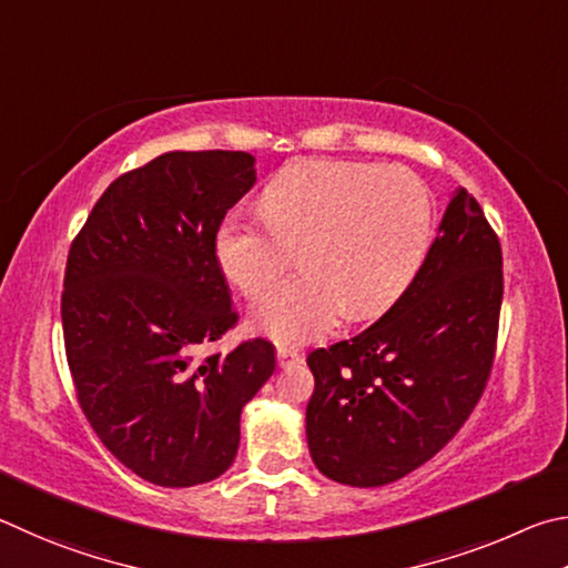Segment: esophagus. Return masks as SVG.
<instances>
[{"mask_svg":"<svg viewBox=\"0 0 568 568\" xmlns=\"http://www.w3.org/2000/svg\"><path fill=\"white\" fill-rule=\"evenodd\" d=\"M304 356L294 349H286V346H278L276 349V364L286 369V366H294V364H302Z\"/></svg>","mask_w":568,"mask_h":568,"instance_id":"obj_1","label":"esophagus"}]
</instances>
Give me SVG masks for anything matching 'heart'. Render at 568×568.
<instances>
[{"label": "heart", "instance_id": "b5f03b06", "mask_svg": "<svg viewBox=\"0 0 568 568\" xmlns=\"http://www.w3.org/2000/svg\"><path fill=\"white\" fill-rule=\"evenodd\" d=\"M264 219L229 216L216 262L248 300L263 294L302 245L305 268L258 300L252 329L306 344L342 320H372L409 290L434 239V202L419 174L376 162L306 159L262 194Z\"/></svg>", "mask_w": 568, "mask_h": 568}]
</instances>
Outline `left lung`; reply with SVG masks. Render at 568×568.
Wrapping results in <instances>:
<instances>
[{"label":"left lung","instance_id":"left-lung-1","mask_svg":"<svg viewBox=\"0 0 568 568\" xmlns=\"http://www.w3.org/2000/svg\"><path fill=\"white\" fill-rule=\"evenodd\" d=\"M501 296L499 236L462 189L392 310L354 339L306 356V442L320 471L369 489L439 454L489 384Z\"/></svg>","mask_w":568,"mask_h":568}]
</instances>
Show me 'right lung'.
Listing matches in <instances>:
<instances>
[{"mask_svg": "<svg viewBox=\"0 0 568 568\" xmlns=\"http://www.w3.org/2000/svg\"><path fill=\"white\" fill-rule=\"evenodd\" d=\"M254 182L246 152H166L116 176L69 246L62 326L77 402L99 442L156 486L224 474L244 404L274 374L262 336L199 354L239 322L216 232Z\"/></svg>", "mask_w": 568, "mask_h": 568, "instance_id": "right-lung-1", "label": "right lung"}]
</instances>
